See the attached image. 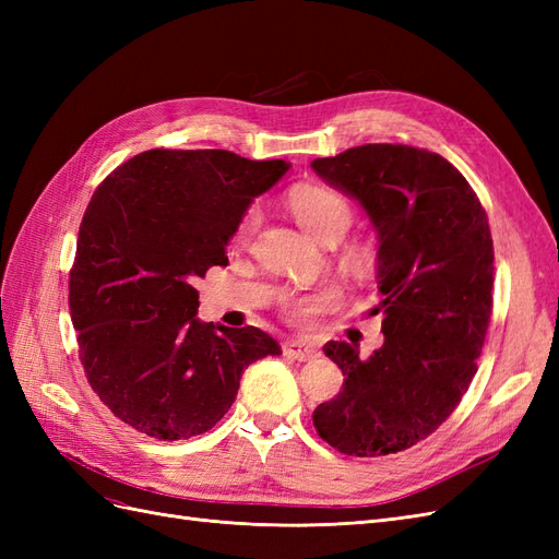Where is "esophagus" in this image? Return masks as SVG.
I'll list each match as a JSON object with an SVG mask.
<instances>
[{
  "label": "esophagus",
  "mask_w": 559,
  "mask_h": 559,
  "mask_svg": "<svg viewBox=\"0 0 559 559\" xmlns=\"http://www.w3.org/2000/svg\"><path fill=\"white\" fill-rule=\"evenodd\" d=\"M282 352L286 354V357L296 359V361H312L319 357V349L310 343H302V341H286L282 345Z\"/></svg>",
  "instance_id": "esophagus-1"
}]
</instances>
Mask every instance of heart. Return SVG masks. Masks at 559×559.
I'll return each instance as SVG.
<instances>
[{"instance_id":"obj_1","label":"heart","mask_w":559,"mask_h":559,"mask_svg":"<svg viewBox=\"0 0 559 559\" xmlns=\"http://www.w3.org/2000/svg\"><path fill=\"white\" fill-rule=\"evenodd\" d=\"M296 222L306 228L319 242H337L349 228L354 218V207L345 193L326 183H296L286 193ZM261 224L259 207H251L238 226V240L247 242ZM366 249H354V257H364ZM333 300V292H319L310 296H289L284 300V312L296 324H306L314 314L324 310Z\"/></svg>"}]
</instances>
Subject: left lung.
I'll return each mask as SVG.
<instances>
[{"label": "left lung", "mask_w": 559, "mask_h": 559, "mask_svg": "<svg viewBox=\"0 0 559 559\" xmlns=\"http://www.w3.org/2000/svg\"><path fill=\"white\" fill-rule=\"evenodd\" d=\"M312 170L373 224V312L384 314V343L366 361L347 343L324 345L345 382L314 408V429L349 456L408 450L443 425L476 376L495 286L487 214L462 173L427 148L364 144Z\"/></svg>", "instance_id": "1"}]
</instances>
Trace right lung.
I'll list each match as a JSON object with an SVG mask.
<instances>
[{"label": "right lung", "mask_w": 559, "mask_h": 559, "mask_svg": "<svg viewBox=\"0 0 559 559\" xmlns=\"http://www.w3.org/2000/svg\"><path fill=\"white\" fill-rule=\"evenodd\" d=\"M289 170L224 148H151L97 186L70 273V312L93 392L158 441L210 431L245 368L282 354L257 326L198 319V277L228 265L251 200Z\"/></svg>", "instance_id": "right-lung-1"}]
</instances>
